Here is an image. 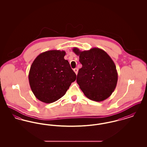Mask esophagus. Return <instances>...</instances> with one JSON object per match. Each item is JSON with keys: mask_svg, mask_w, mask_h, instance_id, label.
I'll return each instance as SVG.
<instances>
[{"mask_svg": "<svg viewBox=\"0 0 147 147\" xmlns=\"http://www.w3.org/2000/svg\"><path fill=\"white\" fill-rule=\"evenodd\" d=\"M73 70H74V71L75 72V73H76V74H77V73H78V69H77V68H75V69H73Z\"/></svg>", "mask_w": 147, "mask_h": 147, "instance_id": "obj_1", "label": "esophagus"}]
</instances>
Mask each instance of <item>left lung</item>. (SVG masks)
<instances>
[{"instance_id": "obj_1", "label": "left lung", "mask_w": 147, "mask_h": 147, "mask_svg": "<svg viewBox=\"0 0 147 147\" xmlns=\"http://www.w3.org/2000/svg\"><path fill=\"white\" fill-rule=\"evenodd\" d=\"M73 51L79 56L82 64L77 82L84 95L97 102L110 97L118 80L116 67L111 58L105 51L96 47L83 51L74 47Z\"/></svg>"}]
</instances>
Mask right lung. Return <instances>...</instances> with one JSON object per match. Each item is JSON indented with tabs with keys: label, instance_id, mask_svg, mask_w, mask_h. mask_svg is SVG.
Wrapping results in <instances>:
<instances>
[{
	"label": "right lung",
	"instance_id": "add662e5",
	"mask_svg": "<svg viewBox=\"0 0 147 147\" xmlns=\"http://www.w3.org/2000/svg\"><path fill=\"white\" fill-rule=\"evenodd\" d=\"M64 51L50 50L37 56L32 63L28 80L35 97L49 104L62 98L77 76L65 60Z\"/></svg>",
	"mask_w": 147,
	"mask_h": 147
}]
</instances>
